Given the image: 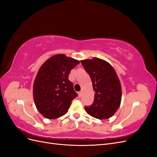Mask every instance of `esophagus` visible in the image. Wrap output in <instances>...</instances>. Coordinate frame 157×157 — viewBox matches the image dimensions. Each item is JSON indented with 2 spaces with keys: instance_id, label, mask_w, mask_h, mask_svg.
<instances>
[{
  "instance_id": "esophagus-1",
  "label": "esophagus",
  "mask_w": 157,
  "mask_h": 157,
  "mask_svg": "<svg viewBox=\"0 0 157 157\" xmlns=\"http://www.w3.org/2000/svg\"><path fill=\"white\" fill-rule=\"evenodd\" d=\"M78 97L79 98H80L82 96V92H79L78 93Z\"/></svg>"
}]
</instances>
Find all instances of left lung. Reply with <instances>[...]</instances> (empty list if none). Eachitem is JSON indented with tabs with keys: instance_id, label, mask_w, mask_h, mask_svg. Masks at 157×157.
I'll list each match as a JSON object with an SVG mask.
<instances>
[{
	"instance_id": "obj_1",
	"label": "left lung",
	"mask_w": 157,
	"mask_h": 157,
	"mask_svg": "<svg viewBox=\"0 0 157 157\" xmlns=\"http://www.w3.org/2000/svg\"><path fill=\"white\" fill-rule=\"evenodd\" d=\"M92 81L94 95L92 105L85 107L86 113L98 119L111 117L120 107L122 88L119 78L107 61L94 58L80 61Z\"/></svg>"
}]
</instances>
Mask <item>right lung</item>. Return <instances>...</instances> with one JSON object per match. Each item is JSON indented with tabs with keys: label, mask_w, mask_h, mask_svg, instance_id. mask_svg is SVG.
<instances>
[{
	"label": "right lung",
	"mask_w": 157,
	"mask_h": 157,
	"mask_svg": "<svg viewBox=\"0 0 157 157\" xmlns=\"http://www.w3.org/2000/svg\"><path fill=\"white\" fill-rule=\"evenodd\" d=\"M80 61L64 54L52 56L41 65L33 84V98L44 117L55 119L64 115L77 96L69 80L71 70Z\"/></svg>",
	"instance_id": "1"
}]
</instances>
